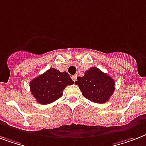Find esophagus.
Returning a JSON list of instances; mask_svg holds the SVG:
<instances>
[{
    "instance_id": "esophagus-1",
    "label": "esophagus",
    "mask_w": 146,
    "mask_h": 146,
    "mask_svg": "<svg viewBox=\"0 0 146 146\" xmlns=\"http://www.w3.org/2000/svg\"><path fill=\"white\" fill-rule=\"evenodd\" d=\"M76 78H77V75H73L72 76V79H73V80L75 82L76 80Z\"/></svg>"
}]
</instances>
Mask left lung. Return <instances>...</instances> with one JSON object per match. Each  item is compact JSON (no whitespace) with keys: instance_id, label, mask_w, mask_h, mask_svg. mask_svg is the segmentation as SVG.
Masks as SVG:
<instances>
[{"instance_id":"8db88e82","label":"left lung","mask_w":146,"mask_h":146,"mask_svg":"<svg viewBox=\"0 0 146 146\" xmlns=\"http://www.w3.org/2000/svg\"><path fill=\"white\" fill-rule=\"evenodd\" d=\"M83 97L98 104L108 102L115 90L114 80L97 67H91L75 82Z\"/></svg>"}]
</instances>
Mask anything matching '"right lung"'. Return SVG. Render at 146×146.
Masks as SVG:
<instances>
[{"label": "right lung", "instance_id": "obj_1", "mask_svg": "<svg viewBox=\"0 0 146 146\" xmlns=\"http://www.w3.org/2000/svg\"><path fill=\"white\" fill-rule=\"evenodd\" d=\"M74 82L66 72L50 68L30 82V91L39 104H48L59 99L66 86Z\"/></svg>", "mask_w": 146, "mask_h": 146}]
</instances>
